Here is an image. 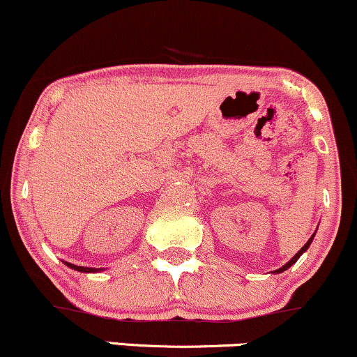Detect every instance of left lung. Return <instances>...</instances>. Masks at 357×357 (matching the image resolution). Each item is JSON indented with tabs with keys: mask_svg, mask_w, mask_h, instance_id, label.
I'll use <instances>...</instances> for the list:
<instances>
[{
	"mask_svg": "<svg viewBox=\"0 0 357 357\" xmlns=\"http://www.w3.org/2000/svg\"><path fill=\"white\" fill-rule=\"evenodd\" d=\"M311 241H313V236H311V237H310V241H308V242H306L303 247H301V249H300V252H298V254H296L295 257H293V259H291L290 261H288V264H285V265H283V267H282V268L275 270V273H280V272H285V270H287V268H290V267H291V265H293V264H295V261L300 259V255H301V254H303V252H305L306 249H308V247H310V243H311Z\"/></svg>",
	"mask_w": 357,
	"mask_h": 357,
	"instance_id": "1",
	"label": "left lung"
}]
</instances>
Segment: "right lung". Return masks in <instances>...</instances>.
Returning <instances> with one entry per match:
<instances>
[{"label":"right lung","mask_w":357,"mask_h":357,"mask_svg":"<svg viewBox=\"0 0 357 357\" xmlns=\"http://www.w3.org/2000/svg\"><path fill=\"white\" fill-rule=\"evenodd\" d=\"M67 264V261H66ZM69 265L70 268H74V270H77V272H85V273H90V272H98V270L100 268H90V267H77V265H74V264H67Z\"/></svg>","instance_id":"1"}]
</instances>
